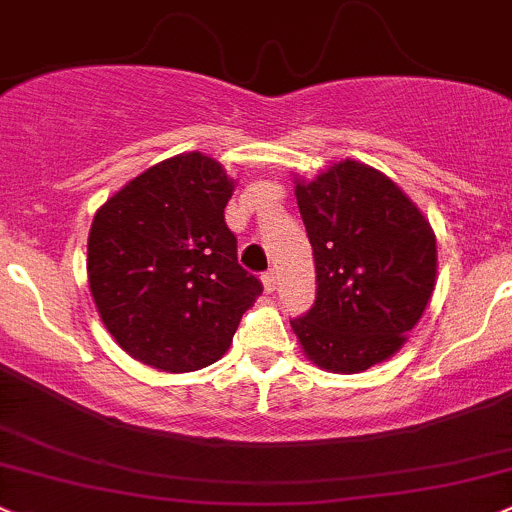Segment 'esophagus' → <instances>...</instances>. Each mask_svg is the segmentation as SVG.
Returning <instances> with one entry per match:
<instances>
[{"label":"esophagus","instance_id":"34e87169","mask_svg":"<svg viewBox=\"0 0 512 512\" xmlns=\"http://www.w3.org/2000/svg\"><path fill=\"white\" fill-rule=\"evenodd\" d=\"M263 288H266V293H273L276 291V286H278V278H276V271H266L263 273Z\"/></svg>","mask_w":512,"mask_h":512}]
</instances>
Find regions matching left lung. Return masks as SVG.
<instances>
[{"label":"left lung","mask_w":512,"mask_h":512,"mask_svg":"<svg viewBox=\"0 0 512 512\" xmlns=\"http://www.w3.org/2000/svg\"><path fill=\"white\" fill-rule=\"evenodd\" d=\"M295 199L318 291L293 333L323 370H370L404 345L434 293V231L392 179L355 160L295 182Z\"/></svg>","instance_id":"1"}]
</instances>
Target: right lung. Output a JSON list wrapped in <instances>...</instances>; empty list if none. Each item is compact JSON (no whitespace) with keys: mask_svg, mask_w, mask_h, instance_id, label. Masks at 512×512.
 Instances as JSON below:
<instances>
[{"mask_svg":"<svg viewBox=\"0 0 512 512\" xmlns=\"http://www.w3.org/2000/svg\"><path fill=\"white\" fill-rule=\"evenodd\" d=\"M219 162L187 152L125 184L98 209L88 283L108 333L162 372L217 362L263 286L236 258Z\"/></svg>","mask_w":512,"mask_h":512,"instance_id":"1","label":"right lung"}]
</instances>
